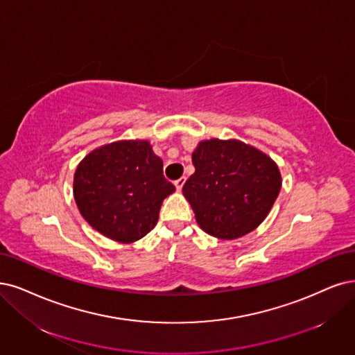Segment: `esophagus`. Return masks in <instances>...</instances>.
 I'll return each instance as SVG.
<instances>
[{
    "label": "esophagus",
    "instance_id": "1",
    "mask_svg": "<svg viewBox=\"0 0 355 355\" xmlns=\"http://www.w3.org/2000/svg\"><path fill=\"white\" fill-rule=\"evenodd\" d=\"M184 182H186V177H181V178H178L177 181H174V184H175L177 191H180V190L182 189V186H184Z\"/></svg>",
    "mask_w": 355,
    "mask_h": 355
}]
</instances>
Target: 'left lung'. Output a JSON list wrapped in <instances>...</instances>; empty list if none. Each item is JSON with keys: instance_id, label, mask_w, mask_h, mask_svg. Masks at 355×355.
Segmentation results:
<instances>
[{"instance_id": "obj_1", "label": "left lung", "mask_w": 355, "mask_h": 355, "mask_svg": "<svg viewBox=\"0 0 355 355\" xmlns=\"http://www.w3.org/2000/svg\"><path fill=\"white\" fill-rule=\"evenodd\" d=\"M191 161L196 171L182 194L205 232L235 240L265 220L282 186L270 156L237 139H209L199 141Z\"/></svg>"}]
</instances>
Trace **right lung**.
I'll return each mask as SVG.
<instances>
[{"label":"right lung","mask_w":355,"mask_h":355,"mask_svg":"<svg viewBox=\"0 0 355 355\" xmlns=\"http://www.w3.org/2000/svg\"><path fill=\"white\" fill-rule=\"evenodd\" d=\"M148 140H118L92 150L77 165L76 205L87 224L114 241L130 244L155 228L161 205L175 187Z\"/></svg>","instance_id":"right-lung-1"}]
</instances>
